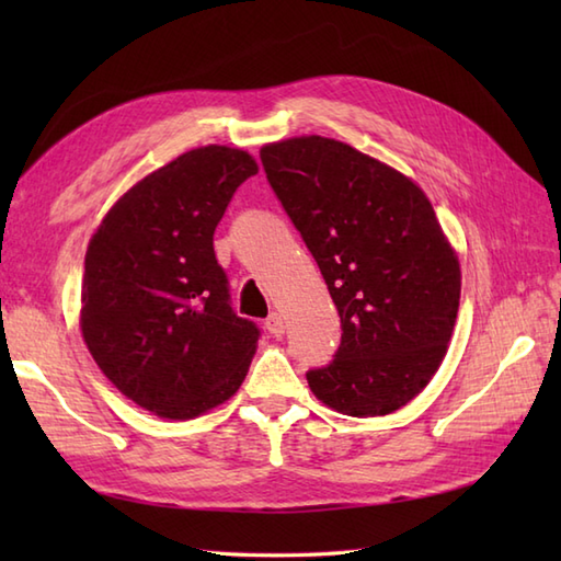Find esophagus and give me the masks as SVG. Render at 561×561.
I'll list each match as a JSON object with an SVG mask.
<instances>
[{"instance_id":"34e87169","label":"esophagus","mask_w":561,"mask_h":561,"mask_svg":"<svg viewBox=\"0 0 561 561\" xmlns=\"http://www.w3.org/2000/svg\"><path fill=\"white\" fill-rule=\"evenodd\" d=\"M265 328L270 330V335H274V337L284 335V330H287V325H284V318L279 313H270V318L265 320Z\"/></svg>"}]
</instances>
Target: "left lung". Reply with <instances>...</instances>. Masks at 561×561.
<instances>
[{"label":"left lung","mask_w":561,"mask_h":561,"mask_svg":"<svg viewBox=\"0 0 561 561\" xmlns=\"http://www.w3.org/2000/svg\"><path fill=\"white\" fill-rule=\"evenodd\" d=\"M267 181L311 250L342 323L313 396L383 416L428 386L460 306V262L412 178L344 141L304 135L260 149Z\"/></svg>","instance_id":"8db88e82"}]
</instances>
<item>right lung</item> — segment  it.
Instances as JSON below:
<instances>
[{
  "instance_id": "right-lung-1",
  "label": "right lung",
  "mask_w": 561,
  "mask_h": 561,
  "mask_svg": "<svg viewBox=\"0 0 561 561\" xmlns=\"http://www.w3.org/2000/svg\"><path fill=\"white\" fill-rule=\"evenodd\" d=\"M248 151L190 149L137 181L93 231L81 337L103 376L161 420H195L241 388L257 328L229 306L214 229L245 178Z\"/></svg>"
}]
</instances>
